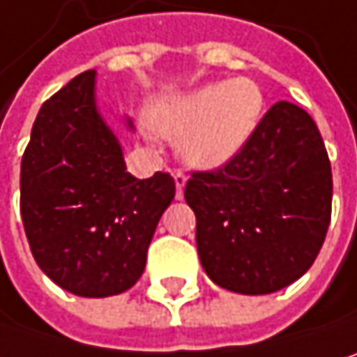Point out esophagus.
Returning <instances> with one entry per match:
<instances>
[{"instance_id": "1", "label": "esophagus", "mask_w": 357, "mask_h": 357, "mask_svg": "<svg viewBox=\"0 0 357 357\" xmlns=\"http://www.w3.org/2000/svg\"><path fill=\"white\" fill-rule=\"evenodd\" d=\"M174 179H176V198L181 200V198H183V188H185V181H188V178H185L181 172H176V174H174Z\"/></svg>"}]
</instances>
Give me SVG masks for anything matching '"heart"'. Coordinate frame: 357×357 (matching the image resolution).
I'll return each instance as SVG.
<instances>
[{"instance_id": "obj_1", "label": "heart", "mask_w": 357, "mask_h": 357, "mask_svg": "<svg viewBox=\"0 0 357 357\" xmlns=\"http://www.w3.org/2000/svg\"><path fill=\"white\" fill-rule=\"evenodd\" d=\"M266 114L264 87L251 77L211 82L153 106L151 126L178 141L179 157L194 169L231 163L257 132Z\"/></svg>"}]
</instances>
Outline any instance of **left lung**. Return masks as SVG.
Segmentation results:
<instances>
[{
  "label": "left lung",
  "instance_id": "8db88e82",
  "mask_svg": "<svg viewBox=\"0 0 357 357\" xmlns=\"http://www.w3.org/2000/svg\"><path fill=\"white\" fill-rule=\"evenodd\" d=\"M331 194V165L317 124L296 104H274L231 163L185 183L204 272L237 294L290 286L321 251Z\"/></svg>",
  "mask_w": 357,
  "mask_h": 357
}]
</instances>
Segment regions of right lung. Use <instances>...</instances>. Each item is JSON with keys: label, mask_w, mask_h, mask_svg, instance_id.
Segmentation results:
<instances>
[{"label": "right lung", "mask_w": 357, "mask_h": 357, "mask_svg": "<svg viewBox=\"0 0 357 357\" xmlns=\"http://www.w3.org/2000/svg\"><path fill=\"white\" fill-rule=\"evenodd\" d=\"M98 73L47 100L22 157L20 212L38 268L63 290L106 298L137 284L161 214L176 196L169 174L137 179L100 112ZM124 126L135 130L124 116Z\"/></svg>", "instance_id": "right-lung-1"}]
</instances>
